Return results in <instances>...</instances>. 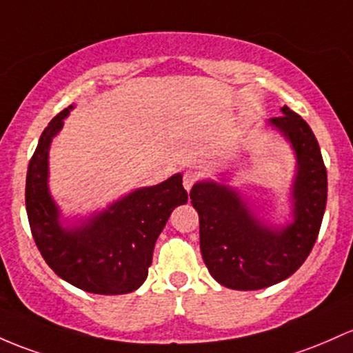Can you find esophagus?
<instances>
[{
    "instance_id": "esophagus-1",
    "label": "esophagus",
    "mask_w": 353,
    "mask_h": 353,
    "mask_svg": "<svg viewBox=\"0 0 353 353\" xmlns=\"http://www.w3.org/2000/svg\"><path fill=\"white\" fill-rule=\"evenodd\" d=\"M197 179L196 172H192V170H185L184 172V177H183V184H184V189L185 191H191L192 185H194Z\"/></svg>"
}]
</instances>
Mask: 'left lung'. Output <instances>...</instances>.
<instances>
[{
	"instance_id": "obj_1",
	"label": "left lung",
	"mask_w": 353,
	"mask_h": 353,
	"mask_svg": "<svg viewBox=\"0 0 353 353\" xmlns=\"http://www.w3.org/2000/svg\"><path fill=\"white\" fill-rule=\"evenodd\" d=\"M270 119L292 142L298 170L293 183V223L273 230L259 221L236 191L214 181L192 185L199 214V243L209 273L233 290H261L286 280L308 258L327 206V169L310 125L292 108Z\"/></svg>"
}]
</instances>
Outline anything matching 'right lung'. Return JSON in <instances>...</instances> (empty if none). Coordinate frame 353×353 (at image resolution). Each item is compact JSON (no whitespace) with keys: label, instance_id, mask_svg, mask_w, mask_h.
<instances>
[{"label":"right lung","instance_id":"add662e5","mask_svg":"<svg viewBox=\"0 0 353 353\" xmlns=\"http://www.w3.org/2000/svg\"><path fill=\"white\" fill-rule=\"evenodd\" d=\"M72 107L52 119L26 172L25 203L41 256L70 285L97 295H123L144 283L154 245L174 208L188 203L183 176L123 196L80 226L63 228L48 191V150Z\"/></svg>","mask_w":353,"mask_h":353}]
</instances>
